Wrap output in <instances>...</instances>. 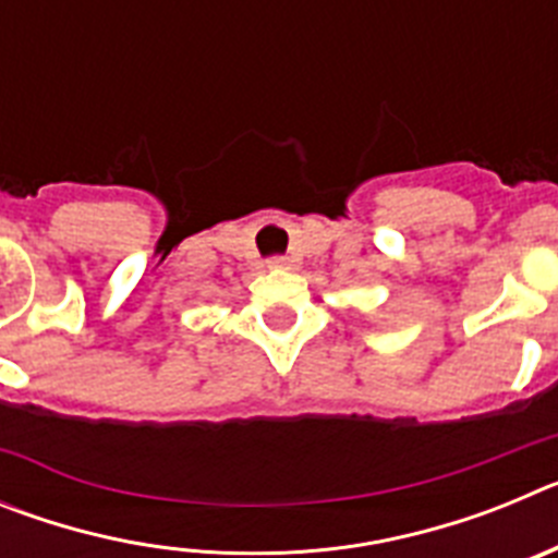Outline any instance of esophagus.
Listing matches in <instances>:
<instances>
[{
  "instance_id": "34e87169",
  "label": "esophagus",
  "mask_w": 558,
  "mask_h": 558,
  "mask_svg": "<svg viewBox=\"0 0 558 558\" xmlns=\"http://www.w3.org/2000/svg\"><path fill=\"white\" fill-rule=\"evenodd\" d=\"M268 268L270 270H288L290 259H288V256H274V259H268Z\"/></svg>"
}]
</instances>
